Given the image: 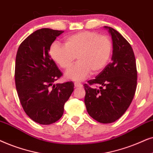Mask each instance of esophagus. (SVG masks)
I'll return each instance as SVG.
<instances>
[{
  "label": "esophagus",
  "instance_id": "obj_1",
  "mask_svg": "<svg viewBox=\"0 0 153 153\" xmlns=\"http://www.w3.org/2000/svg\"><path fill=\"white\" fill-rule=\"evenodd\" d=\"M74 85H75V87H82V84H81V83H80V82H75Z\"/></svg>",
  "mask_w": 153,
  "mask_h": 153
}]
</instances>
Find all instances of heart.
<instances>
[{
    "label": "heart",
    "mask_w": 153,
    "mask_h": 153,
    "mask_svg": "<svg viewBox=\"0 0 153 153\" xmlns=\"http://www.w3.org/2000/svg\"><path fill=\"white\" fill-rule=\"evenodd\" d=\"M113 44L108 36L92 31H81L67 36L64 45L53 42L49 54L62 69L67 70L74 62L78 63L66 73L67 78L82 81L92 74L100 73L111 59Z\"/></svg>",
    "instance_id": "b5f03b06"
}]
</instances>
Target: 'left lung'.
<instances>
[{"label": "left lung", "mask_w": 153, "mask_h": 153, "mask_svg": "<svg viewBox=\"0 0 153 153\" xmlns=\"http://www.w3.org/2000/svg\"><path fill=\"white\" fill-rule=\"evenodd\" d=\"M104 28L113 40L112 62L84 87L87 113L99 123L108 124L121 117L131 104L137 85V70L131 45L114 28Z\"/></svg>", "instance_id": "obj_1"}]
</instances>
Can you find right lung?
Segmentation results:
<instances>
[{
	"mask_svg": "<svg viewBox=\"0 0 153 153\" xmlns=\"http://www.w3.org/2000/svg\"><path fill=\"white\" fill-rule=\"evenodd\" d=\"M63 30L41 28L20 44L15 78L20 103L28 117L40 125L58 121L74 89L73 82L54 84L62 76L49 54V48Z\"/></svg>",
	"mask_w": 153,
	"mask_h": 153,
	"instance_id": "add662e5",
	"label": "right lung"
}]
</instances>
